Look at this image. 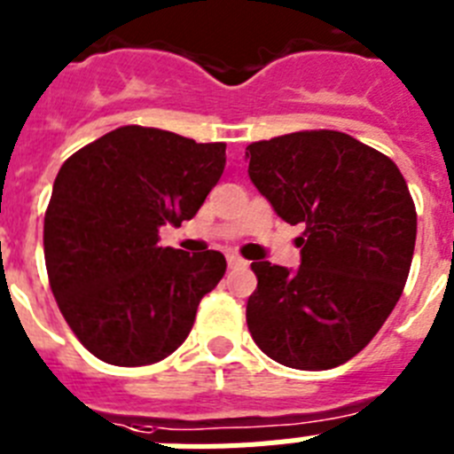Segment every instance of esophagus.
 Returning <instances> with one entry per match:
<instances>
[{"label": "esophagus", "instance_id": "obj_1", "mask_svg": "<svg viewBox=\"0 0 454 454\" xmlns=\"http://www.w3.org/2000/svg\"><path fill=\"white\" fill-rule=\"evenodd\" d=\"M227 263H230V268L247 266L246 259H243V256H239V254H234V252H230V254H227Z\"/></svg>", "mask_w": 454, "mask_h": 454}]
</instances>
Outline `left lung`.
I'll list each match as a JSON object with an SVG mask.
<instances>
[{
    "instance_id": "left-lung-1",
    "label": "left lung",
    "mask_w": 454,
    "mask_h": 454,
    "mask_svg": "<svg viewBox=\"0 0 454 454\" xmlns=\"http://www.w3.org/2000/svg\"><path fill=\"white\" fill-rule=\"evenodd\" d=\"M250 179L279 218L304 224L302 263L252 262L247 330L270 359L327 371L362 352L398 304L416 243V207L398 166L343 131L247 145Z\"/></svg>"
}]
</instances>
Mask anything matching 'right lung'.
Returning a JSON list of instances; mask_svg holds the SVG:
<instances>
[{
  "instance_id": "obj_1",
  "label": "right lung",
  "mask_w": 454,
  "mask_h": 454,
  "mask_svg": "<svg viewBox=\"0 0 454 454\" xmlns=\"http://www.w3.org/2000/svg\"><path fill=\"white\" fill-rule=\"evenodd\" d=\"M224 147L127 124L74 152L56 175L43 230L47 277L70 330L102 362L166 359L223 279L220 252L161 247L159 230L198 214L223 175Z\"/></svg>"
}]
</instances>
